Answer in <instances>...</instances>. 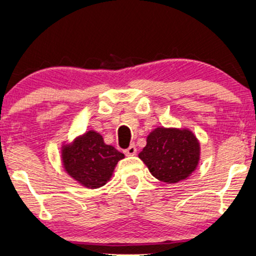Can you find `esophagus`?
<instances>
[{"instance_id":"34e87169","label":"esophagus","mask_w":256,"mask_h":256,"mask_svg":"<svg viewBox=\"0 0 256 256\" xmlns=\"http://www.w3.org/2000/svg\"><path fill=\"white\" fill-rule=\"evenodd\" d=\"M124 154L127 156H134L135 155V154H136V146H135L134 143L129 146V148H127V149L124 150Z\"/></svg>"}]
</instances>
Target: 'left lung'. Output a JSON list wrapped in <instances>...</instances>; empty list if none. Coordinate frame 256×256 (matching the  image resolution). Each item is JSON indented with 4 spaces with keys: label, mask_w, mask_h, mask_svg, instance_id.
Wrapping results in <instances>:
<instances>
[{
    "label": "left lung",
    "mask_w": 256,
    "mask_h": 256,
    "mask_svg": "<svg viewBox=\"0 0 256 256\" xmlns=\"http://www.w3.org/2000/svg\"><path fill=\"white\" fill-rule=\"evenodd\" d=\"M138 157L154 177L174 184L186 180L197 169L200 143L188 128L158 127L148 135Z\"/></svg>",
    "instance_id": "1"
}]
</instances>
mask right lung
Returning a JSON list of instances; mask_svg holds the SVG:
<instances>
[{
  "instance_id": "add662e5",
  "label": "right lung",
  "mask_w": 256,
  "mask_h": 256,
  "mask_svg": "<svg viewBox=\"0 0 256 256\" xmlns=\"http://www.w3.org/2000/svg\"><path fill=\"white\" fill-rule=\"evenodd\" d=\"M124 155L106 144L102 136L88 130L62 146V163L68 176L87 188L104 186Z\"/></svg>"
}]
</instances>
